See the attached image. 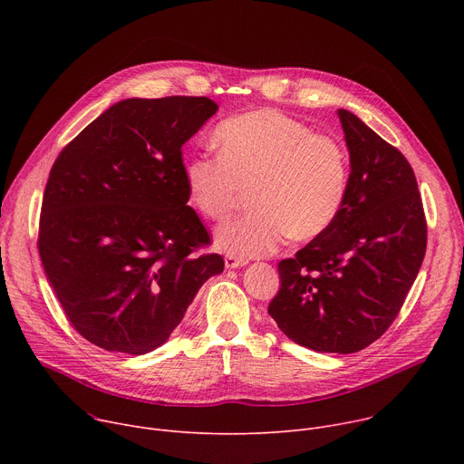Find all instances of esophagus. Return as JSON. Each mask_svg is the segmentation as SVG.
I'll use <instances>...</instances> for the list:
<instances>
[{
	"label": "esophagus",
	"instance_id": "obj_1",
	"mask_svg": "<svg viewBox=\"0 0 464 464\" xmlns=\"http://www.w3.org/2000/svg\"><path fill=\"white\" fill-rule=\"evenodd\" d=\"M246 264H247V260L242 256H237L233 253L226 255V268H240V266H246Z\"/></svg>",
	"mask_w": 464,
	"mask_h": 464
}]
</instances>
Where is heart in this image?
Instances as JSON below:
<instances>
[{
  "label": "heart",
  "instance_id": "1",
  "mask_svg": "<svg viewBox=\"0 0 464 464\" xmlns=\"http://www.w3.org/2000/svg\"><path fill=\"white\" fill-rule=\"evenodd\" d=\"M220 152L194 154L185 181L194 208L226 222L251 188V213L217 233L222 249L240 256L276 251L288 237L312 240L338 218L349 188V158L333 136L274 110L224 121Z\"/></svg>",
  "mask_w": 464,
  "mask_h": 464
}]
</instances>
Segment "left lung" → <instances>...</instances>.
Listing matches in <instances>:
<instances>
[{
	"mask_svg": "<svg viewBox=\"0 0 464 464\" xmlns=\"http://www.w3.org/2000/svg\"><path fill=\"white\" fill-rule=\"evenodd\" d=\"M338 117L351 156L345 204L328 231L279 262L281 288L268 314L292 342L349 354L399 315L424 260L428 226L402 152L354 113Z\"/></svg>",
	"mask_w": 464,
	"mask_h": 464,
	"instance_id": "1",
	"label": "left lung"
}]
</instances>
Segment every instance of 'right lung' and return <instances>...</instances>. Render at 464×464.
<instances>
[{
	"label": "right lung",
	"instance_id": "obj_1",
	"mask_svg": "<svg viewBox=\"0 0 464 464\" xmlns=\"http://www.w3.org/2000/svg\"><path fill=\"white\" fill-rule=\"evenodd\" d=\"M218 104L124 99L65 147L44 190L38 251L77 333L126 354L163 345L202 285L224 272L188 202L181 147Z\"/></svg>",
	"mask_w": 464,
	"mask_h": 464
}]
</instances>
